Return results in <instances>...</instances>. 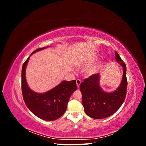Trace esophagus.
<instances>
[{"label": "esophagus", "instance_id": "obj_1", "mask_svg": "<svg viewBox=\"0 0 146 146\" xmlns=\"http://www.w3.org/2000/svg\"><path fill=\"white\" fill-rule=\"evenodd\" d=\"M76 83H77V86L78 88H79V86H80V84H81V80H79V79H77V80H76Z\"/></svg>", "mask_w": 146, "mask_h": 146}]
</instances>
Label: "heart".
<instances>
[{
	"mask_svg": "<svg viewBox=\"0 0 146 146\" xmlns=\"http://www.w3.org/2000/svg\"><path fill=\"white\" fill-rule=\"evenodd\" d=\"M102 66V63L101 61H99L97 63L88 66L85 70V72L87 76H92L99 72Z\"/></svg>",
	"mask_w": 146,
	"mask_h": 146,
	"instance_id": "b5f03b06",
	"label": "heart"
}]
</instances>
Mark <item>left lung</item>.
Wrapping results in <instances>:
<instances>
[{"mask_svg": "<svg viewBox=\"0 0 146 146\" xmlns=\"http://www.w3.org/2000/svg\"><path fill=\"white\" fill-rule=\"evenodd\" d=\"M115 58L123 68L122 81L115 91L107 92L102 90L99 85V74L85 79L80 85L85 112L93 119H100L113 115L121 107L125 99L127 87L126 66L116 51Z\"/></svg>", "mask_w": 146, "mask_h": 146, "instance_id": "8db88e82", "label": "left lung"}]
</instances>
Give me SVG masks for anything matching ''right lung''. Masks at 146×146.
<instances>
[{"label": "right lung", "mask_w": 146, "mask_h": 146, "mask_svg": "<svg viewBox=\"0 0 146 146\" xmlns=\"http://www.w3.org/2000/svg\"><path fill=\"white\" fill-rule=\"evenodd\" d=\"M47 47L39 48L30 55ZM29 58L30 56L22 68V92L24 100L30 111L39 118L44 121L56 120L66 111L70 97L77 88L76 81H63L44 93L34 92L29 87L25 77V69Z\"/></svg>", "instance_id": "add662e5"}]
</instances>
